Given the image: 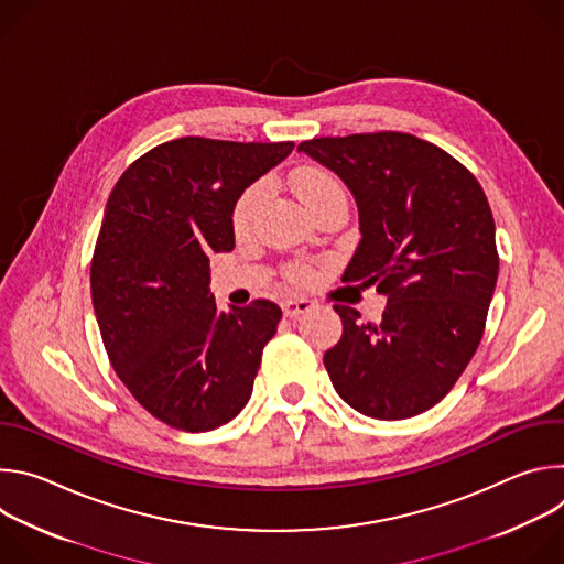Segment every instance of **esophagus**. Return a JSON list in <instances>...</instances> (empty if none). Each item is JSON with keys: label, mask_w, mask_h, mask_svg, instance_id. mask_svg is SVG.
Segmentation results:
<instances>
[{"label": "esophagus", "mask_w": 564, "mask_h": 564, "mask_svg": "<svg viewBox=\"0 0 564 564\" xmlns=\"http://www.w3.org/2000/svg\"><path fill=\"white\" fill-rule=\"evenodd\" d=\"M281 307H283V314L292 318V316H299V314H305V312L314 310V301H310L305 296H301V299H285L281 303Z\"/></svg>", "instance_id": "esophagus-1"}]
</instances>
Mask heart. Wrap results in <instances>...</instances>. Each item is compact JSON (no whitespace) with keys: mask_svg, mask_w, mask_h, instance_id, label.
I'll return each mask as SVG.
<instances>
[{"mask_svg":"<svg viewBox=\"0 0 564 564\" xmlns=\"http://www.w3.org/2000/svg\"><path fill=\"white\" fill-rule=\"evenodd\" d=\"M290 183H292L294 194L310 209L312 216L330 205H346V189H344L341 181L328 170L301 167L299 172L292 174ZM268 192L270 189H268L265 181H257L240 192V196L236 198L234 209H231V225L238 234L250 231L254 227V223L265 205ZM288 276L294 283H307L312 279V270L307 265L296 263V265H290Z\"/></svg>","mask_w":564,"mask_h":564,"instance_id":"obj_1","label":"heart"}]
</instances>
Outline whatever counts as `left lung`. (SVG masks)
I'll use <instances>...</instances> for the list:
<instances>
[{
	"instance_id": "1",
	"label": "left lung",
	"mask_w": 564,
	"mask_h": 564,
	"mask_svg": "<svg viewBox=\"0 0 564 564\" xmlns=\"http://www.w3.org/2000/svg\"><path fill=\"white\" fill-rule=\"evenodd\" d=\"M299 151L357 200L361 240L344 281L388 296L379 321L335 305L344 335L324 355L330 381L366 417H415L446 397L485 335L500 268L485 189L411 133L314 138Z\"/></svg>"
}]
</instances>
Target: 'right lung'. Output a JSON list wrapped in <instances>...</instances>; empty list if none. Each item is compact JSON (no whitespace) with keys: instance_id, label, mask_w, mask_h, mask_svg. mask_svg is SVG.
I'll return each instance as SVG.
<instances>
[{"instance_id":"1","label":"right lung","mask_w":564,"mask_h":564,"mask_svg":"<svg viewBox=\"0 0 564 564\" xmlns=\"http://www.w3.org/2000/svg\"><path fill=\"white\" fill-rule=\"evenodd\" d=\"M294 142L187 135L153 147L116 183L91 261V299L120 381L163 424L205 433L246 409L281 307L218 312L209 254L234 250L231 209Z\"/></svg>"}]
</instances>
